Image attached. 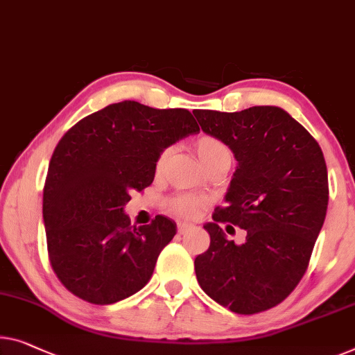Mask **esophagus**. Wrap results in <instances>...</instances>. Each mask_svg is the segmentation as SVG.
Here are the masks:
<instances>
[{
    "mask_svg": "<svg viewBox=\"0 0 355 355\" xmlns=\"http://www.w3.org/2000/svg\"><path fill=\"white\" fill-rule=\"evenodd\" d=\"M193 228V225H189V223H184V221H180V223L177 225V230H178V232L180 234H184V232L187 231H189Z\"/></svg>",
    "mask_w": 355,
    "mask_h": 355,
    "instance_id": "obj_1",
    "label": "esophagus"
}]
</instances>
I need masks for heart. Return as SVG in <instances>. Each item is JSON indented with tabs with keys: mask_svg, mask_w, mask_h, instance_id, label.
Segmentation results:
<instances>
[{
	"mask_svg": "<svg viewBox=\"0 0 355 355\" xmlns=\"http://www.w3.org/2000/svg\"><path fill=\"white\" fill-rule=\"evenodd\" d=\"M194 150L198 153L199 161L202 162L204 167L210 166L211 162H216L220 159H231L230 148L226 146L223 141L211 135H202L194 141ZM168 156V151H162L156 161V171L161 172ZM168 209L172 214L178 216H184V218H194L202 209V200L191 194H178L168 202Z\"/></svg>",
	"mask_w": 355,
	"mask_h": 355,
	"instance_id": "b5f03b06",
	"label": "heart"
}]
</instances>
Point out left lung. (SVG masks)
Masks as SVG:
<instances>
[{
    "label": "left lung",
    "mask_w": 355,
    "mask_h": 355,
    "mask_svg": "<svg viewBox=\"0 0 355 355\" xmlns=\"http://www.w3.org/2000/svg\"><path fill=\"white\" fill-rule=\"evenodd\" d=\"M205 134L234 155L226 204L216 207L207 252L194 260L200 288L237 314H257L293 292L308 269L329 205V175L319 144L279 107L236 113L194 110ZM220 223L248 231L236 246Z\"/></svg>",
    "instance_id": "8db88e82"
}]
</instances>
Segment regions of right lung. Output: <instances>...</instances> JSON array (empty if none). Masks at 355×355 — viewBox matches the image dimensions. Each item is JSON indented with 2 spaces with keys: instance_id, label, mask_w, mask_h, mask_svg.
<instances>
[{
  "instance_id": "add662e5",
  "label": "right lung",
  "mask_w": 355,
  "mask_h": 355,
  "mask_svg": "<svg viewBox=\"0 0 355 355\" xmlns=\"http://www.w3.org/2000/svg\"><path fill=\"white\" fill-rule=\"evenodd\" d=\"M198 132L188 110L124 100L62 137L47 168L42 218L51 266L67 290L113 304L145 287L177 225L156 215L137 228L124 205L153 183L161 153Z\"/></svg>"
}]
</instances>
